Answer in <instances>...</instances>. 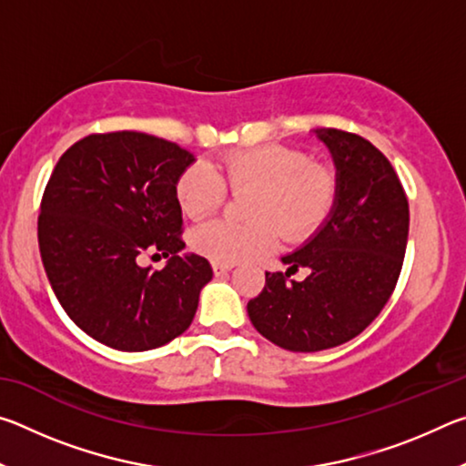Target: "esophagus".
Here are the masks:
<instances>
[{
	"label": "esophagus",
	"instance_id": "34e87169",
	"mask_svg": "<svg viewBox=\"0 0 466 466\" xmlns=\"http://www.w3.org/2000/svg\"><path fill=\"white\" fill-rule=\"evenodd\" d=\"M211 269H214L216 278H224V275L232 269V265H222V263H211Z\"/></svg>",
	"mask_w": 466,
	"mask_h": 466
}]
</instances>
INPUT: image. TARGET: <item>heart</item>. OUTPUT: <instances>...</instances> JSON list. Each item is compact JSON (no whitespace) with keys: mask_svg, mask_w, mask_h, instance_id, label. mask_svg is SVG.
Masks as SVG:
<instances>
[{"mask_svg":"<svg viewBox=\"0 0 466 466\" xmlns=\"http://www.w3.org/2000/svg\"><path fill=\"white\" fill-rule=\"evenodd\" d=\"M232 191H255L248 201L250 224L226 219L193 228L188 244L211 263L236 265L263 257L278 244V228L286 238L309 236L329 216L335 199V177L327 167L310 164V157L294 147L265 146L228 154L222 172L197 162L180 175L177 199L183 214L203 219Z\"/></svg>","mask_w":466,"mask_h":466,"instance_id":"1","label":"heart"}]
</instances>
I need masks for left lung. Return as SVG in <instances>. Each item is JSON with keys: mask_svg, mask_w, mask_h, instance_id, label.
Segmentation results:
<instances>
[{"mask_svg": "<svg viewBox=\"0 0 466 466\" xmlns=\"http://www.w3.org/2000/svg\"><path fill=\"white\" fill-rule=\"evenodd\" d=\"M335 167L329 216L302 247L281 257L288 271L306 266L304 282L265 273L247 306L258 333L288 351H322L358 337L389 302L403 267L409 203L397 172L368 139L314 129Z\"/></svg>", "mask_w": 466, "mask_h": 466, "instance_id": "obj_1", "label": "left lung"}]
</instances>
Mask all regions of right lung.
Listing matches in <instances>:
<instances>
[{"mask_svg":"<svg viewBox=\"0 0 466 466\" xmlns=\"http://www.w3.org/2000/svg\"><path fill=\"white\" fill-rule=\"evenodd\" d=\"M197 160L139 131L88 136L59 157L38 216V248L63 310L86 335L119 351H147L193 322L211 265L183 252L177 183ZM171 258L138 265L147 248Z\"/></svg>","mask_w":466,"mask_h":466,"instance_id":"obj_1","label":"right lung"}]
</instances>
